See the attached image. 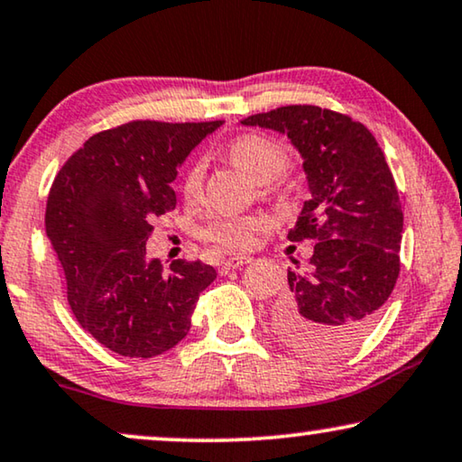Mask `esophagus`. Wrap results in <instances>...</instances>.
I'll use <instances>...</instances> for the list:
<instances>
[{"label": "esophagus", "mask_w": 462, "mask_h": 462, "mask_svg": "<svg viewBox=\"0 0 462 462\" xmlns=\"http://www.w3.org/2000/svg\"><path fill=\"white\" fill-rule=\"evenodd\" d=\"M246 263H251V257H246V255H234V257L226 259V262L222 263V272L236 270V268H240V265H246Z\"/></svg>", "instance_id": "esophagus-1"}]
</instances>
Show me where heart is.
<instances>
[{
  "label": "heart",
  "instance_id": "obj_1",
  "mask_svg": "<svg viewBox=\"0 0 462 462\" xmlns=\"http://www.w3.org/2000/svg\"><path fill=\"white\" fill-rule=\"evenodd\" d=\"M228 159L262 184L263 194H274L281 188V178L291 167L289 148L265 134L238 135L228 144ZM205 165L197 161L188 167L181 181L186 199H197L203 190ZM263 228L262 219L253 216L213 217L200 228V238L226 251H245L255 243L257 232Z\"/></svg>",
  "mask_w": 462,
  "mask_h": 462
}]
</instances>
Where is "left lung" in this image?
<instances>
[{"label":"left lung","instance_id":"8db88e82","mask_svg":"<svg viewBox=\"0 0 462 462\" xmlns=\"http://www.w3.org/2000/svg\"><path fill=\"white\" fill-rule=\"evenodd\" d=\"M240 123L287 134L310 184L289 240H316L314 255L303 274L289 270L276 333L311 358L347 354L373 328L400 276L404 213L385 154L360 121L314 104Z\"/></svg>","mask_w":462,"mask_h":462}]
</instances>
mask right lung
<instances>
[{"label":"right lung","instance_id":"1","mask_svg":"<svg viewBox=\"0 0 462 462\" xmlns=\"http://www.w3.org/2000/svg\"><path fill=\"white\" fill-rule=\"evenodd\" d=\"M222 121H129L94 134L54 178L45 234L77 322L125 358H154L190 330L199 295L217 278L203 262L163 270L146 257L152 219L175 209L171 181Z\"/></svg>","mask_w":462,"mask_h":462}]
</instances>
